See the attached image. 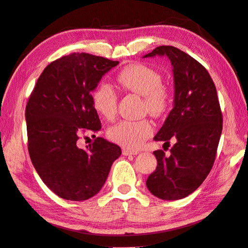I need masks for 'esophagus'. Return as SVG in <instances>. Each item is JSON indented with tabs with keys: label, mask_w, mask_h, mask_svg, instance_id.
Listing matches in <instances>:
<instances>
[{
	"label": "esophagus",
	"mask_w": 248,
	"mask_h": 248,
	"mask_svg": "<svg viewBox=\"0 0 248 248\" xmlns=\"http://www.w3.org/2000/svg\"><path fill=\"white\" fill-rule=\"evenodd\" d=\"M138 153H139V152L128 150V148H124V150H123V154H124V156H128V155H137Z\"/></svg>",
	"instance_id": "34e87169"
}]
</instances>
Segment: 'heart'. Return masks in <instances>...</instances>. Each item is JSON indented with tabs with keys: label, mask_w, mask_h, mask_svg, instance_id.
<instances>
[{
	"label": "heart",
	"mask_w": 248,
	"mask_h": 248,
	"mask_svg": "<svg viewBox=\"0 0 248 248\" xmlns=\"http://www.w3.org/2000/svg\"><path fill=\"white\" fill-rule=\"evenodd\" d=\"M117 82L125 91L143 96V110L152 116L164 115L169 105V91L158 71L144 64H131L119 71ZM94 109L102 118L112 120L117 114L118 95L114 88L106 82L98 83L92 92ZM154 128L147 118L121 120L108 129L107 136L112 142L125 148L137 150L150 138Z\"/></svg>",
	"instance_id": "obj_1"
}]
</instances>
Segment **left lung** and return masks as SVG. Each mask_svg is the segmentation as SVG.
<instances>
[{
  "mask_svg": "<svg viewBox=\"0 0 248 248\" xmlns=\"http://www.w3.org/2000/svg\"><path fill=\"white\" fill-rule=\"evenodd\" d=\"M167 55L173 66L174 106L155 141L170 143V156L154 152L157 167L146 186L161 200H181L204 182L213 168L220 136L222 112L217 90L201 62L174 46H161L144 57Z\"/></svg>",
  "mask_w": 248,
  "mask_h": 248,
  "instance_id": "1",
  "label": "left lung"
}]
</instances>
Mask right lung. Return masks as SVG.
Wrapping results in <instances>:
<instances>
[{"label":"right lung","mask_w":248,"mask_h":248,"mask_svg":"<svg viewBox=\"0 0 248 248\" xmlns=\"http://www.w3.org/2000/svg\"><path fill=\"white\" fill-rule=\"evenodd\" d=\"M117 65L89 53L62 56L46 67L27 102L30 159L42 181L62 199L85 201L95 195L121 155L117 144L102 138H94L85 148L78 146L80 133L101 129L91 91Z\"/></svg>","instance_id":"right-lung-1"}]
</instances>
